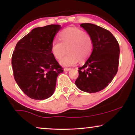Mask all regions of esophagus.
I'll use <instances>...</instances> for the list:
<instances>
[{"mask_svg": "<svg viewBox=\"0 0 135 135\" xmlns=\"http://www.w3.org/2000/svg\"><path fill=\"white\" fill-rule=\"evenodd\" d=\"M71 68H64V71H65V72H67V71H70V70H71Z\"/></svg>", "mask_w": 135, "mask_h": 135, "instance_id": "1", "label": "esophagus"}]
</instances>
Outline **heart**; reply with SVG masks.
Returning a JSON list of instances; mask_svg holds the SVG:
<instances>
[{
	"mask_svg": "<svg viewBox=\"0 0 135 135\" xmlns=\"http://www.w3.org/2000/svg\"><path fill=\"white\" fill-rule=\"evenodd\" d=\"M60 36L61 41L53 40L51 51L57 60H60L68 51L69 53L61 60V65L74 66L79 60L84 62L90 56L93 49V42L90 35L77 27H68L61 32Z\"/></svg>",
	"mask_w": 135,
	"mask_h": 135,
	"instance_id": "1",
	"label": "heart"
}]
</instances>
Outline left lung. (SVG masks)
<instances>
[{
  "label": "left lung",
  "mask_w": 135,
  "mask_h": 135,
  "mask_svg": "<svg viewBox=\"0 0 135 135\" xmlns=\"http://www.w3.org/2000/svg\"><path fill=\"white\" fill-rule=\"evenodd\" d=\"M80 26L91 37L93 49L84 65L79 68L75 84L83 91L96 93L108 86L117 73L119 45L112 33L103 27L91 23Z\"/></svg>",
  "instance_id": "8db88e82"
}]
</instances>
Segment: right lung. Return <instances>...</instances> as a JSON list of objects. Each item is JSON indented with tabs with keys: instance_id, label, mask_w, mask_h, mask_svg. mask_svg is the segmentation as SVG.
Returning a JSON list of instances; mask_svg holds the SVG:
<instances>
[{
	"instance_id": "1",
	"label": "right lung",
	"mask_w": 135,
	"mask_h": 135,
	"mask_svg": "<svg viewBox=\"0 0 135 135\" xmlns=\"http://www.w3.org/2000/svg\"><path fill=\"white\" fill-rule=\"evenodd\" d=\"M61 28L51 25L33 29L19 40L13 53L14 78L31 98L43 100L53 95L58 75L63 72L51 53L55 36Z\"/></svg>"
}]
</instances>
